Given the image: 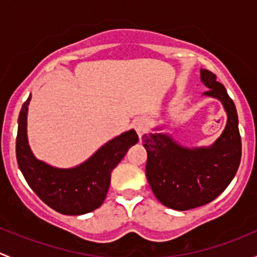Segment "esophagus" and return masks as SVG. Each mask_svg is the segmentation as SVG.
<instances>
[{
	"label": "esophagus",
	"mask_w": 257,
	"mask_h": 257,
	"mask_svg": "<svg viewBox=\"0 0 257 257\" xmlns=\"http://www.w3.org/2000/svg\"><path fill=\"white\" fill-rule=\"evenodd\" d=\"M134 128H136V132L138 133L139 138L144 136L147 133V121H145L144 118H139L134 121Z\"/></svg>",
	"instance_id": "1"
}]
</instances>
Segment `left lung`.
Returning a JSON list of instances; mask_svg holds the SVG:
<instances>
[{
	"label": "left lung",
	"instance_id": "8db88e82",
	"mask_svg": "<svg viewBox=\"0 0 257 257\" xmlns=\"http://www.w3.org/2000/svg\"><path fill=\"white\" fill-rule=\"evenodd\" d=\"M200 79L209 88L204 95L219 99L227 115L224 132L214 144L186 148L169 134L143 136L148 153L145 174L150 188L163 205L179 211L205 205L217 198L231 183L241 160L239 119L234 102L208 69H200Z\"/></svg>",
	"mask_w": 257,
	"mask_h": 257
}]
</instances>
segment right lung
Masks as SVG:
<instances>
[{
	"label": "right lung",
	"instance_id": "obj_1",
	"mask_svg": "<svg viewBox=\"0 0 257 257\" xmlns=\"http://www.w3.org/2000/svg\"><path fill=\"white\" fill-rule=\"evenodd\" d=\"M31 94L18 116L16 157L28 185L49 208L64 215H83L98 209L107 196L110 173L132 145L138 143L131 129L107 142L77 167L62 169L37 159L27 138V113Z\"/></svg>",
	"mask_w": 257,
	"mask_h": 257
}]
</instances>
